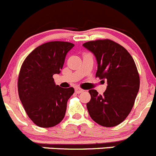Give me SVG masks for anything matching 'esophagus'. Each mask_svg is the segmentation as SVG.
Wrapping results in <instances>:
<instances>
[{
  "label": "esophagus",
  "instance_id": "obj_1",
  "mask_svg": "<svg viewBox=\"0 0 156 156\" xmlns=\"http://www.w3.org/2000/svg\"><path fill=\"white\" fill-rule=\"evenodd\" d=\"M75 92H76V93L80 94V93H81V92H84V90L82 89H80V88H76V89H75Z\"/></svg>",
  "mask_w": 156,
  "mask_h": 156
}]
</instances>
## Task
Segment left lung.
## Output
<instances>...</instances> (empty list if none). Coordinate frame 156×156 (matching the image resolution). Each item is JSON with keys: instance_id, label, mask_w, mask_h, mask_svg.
<instances>
[{"instance_id": "1", "label": "left lung", "mask_w": 156, "mask_h": 156, "mask_svg": "<svg viewBox=\"0 0 156 156\" xmlns=\"http://www.w3.org/2000/svg\"><path fill=\"white\" fill-rule=\"evenodd\" d=\"M98 64L96 77L107 80L103 95L95 89L89 92L91 99L86 104L91 118L103 127H115L126 119L133 108L140 89V76L135 62L121 44L110 39L84 43Z\"/></svg>"}]
</instances>
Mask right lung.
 Listing matches in <instances>:
<instances>
[{
	"instance_id": "1",
	"label": "right lung",
	"mask_w": 156,
	"mask_h": 156,
	"mask_svg": "<svg viewBox=\"0 0 156 156\" xmlns=\"http://www.w3.org/2000/svg\"><path fill=\"white\" fill-rule=\"evenodd\" d=\"M73 46L67 41H49L34 49L23 63L18 93L27 115L38 127H54L64 119L74 89L55 85L53 75L61 73Z\"/></svg>"
}]
</instances>
